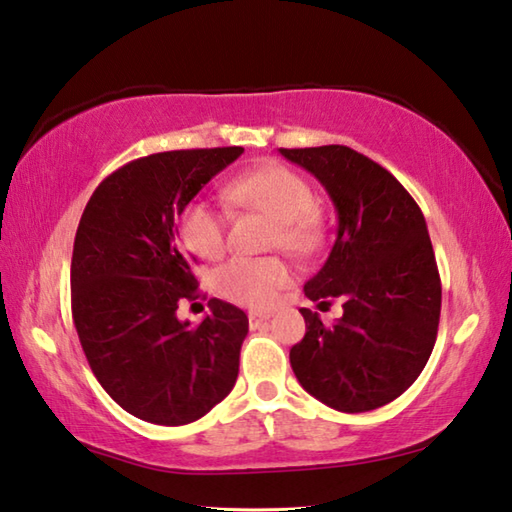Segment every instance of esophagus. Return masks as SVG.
Here are the masks:
<instances>
[{"label": "esophagus", "instance_id": "esophagus-1", "mask_svg": "<svg viewBox=\"0 0 512 512\" xmlns=\"http://www.w3.org/2000/svg\"><path fill=\"white\" fill-rule=\"evenodd\" d=\"M270 317V313H262V310H250L248 313V324L250 328H257L262 322H266V319Z\"/></svg>", "mask_w": 512, "mask_h": 512}]
</instances>
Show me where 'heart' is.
<instances>
[{"label": "heart", "instance_id": "b5f03b06", "mask_svg": "<svg viewBox=\"0 0 512 512\" xmlns=\"http://www.w3.org/2000/svg\"><path fill=\"white\" fill-rule=\"evenodd\" d=\"M228 195L246 208L275 219L273 246L293 255H313L322 246V228L315 215L317 195L302 175L282 164H266L237 177ZM179 233L199 257L217 259L226 250V219L219 210L195 199L179 217ZM293 268L279 257H233L215 273L217 293L230 302L268 308L293 284Z\"/></svg>", "mask_w": 512, "mask_h": 512}]
</instances>
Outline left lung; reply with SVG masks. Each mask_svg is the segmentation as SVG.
Here are the masks:
<instances>
[{
  "instance_id": "left-lung-1",
  "label": "left lung",
  "mask_w": 512,
  "mask_h": 512,
  "mask_svg": "<svg viewBox=\"0 0 512 512\" xmlns=\"http://www.w3.org/2000/svg\"><path fill=\"white\" fill-rule=\"evenodd\" d=\"M279 153L315 175L337 210L333 250L304 293L313 302L344 299L333 326L299 308L306 335L290 348V366L306 393L330 408L386 406L419 377L437 339L442 282L426 219L386 168L353 148Z\"/></svg>"
}]
</instances>
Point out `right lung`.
<instances>
[{
  "label": "right lung",
  "instance_id": "right-lung-1",
  "mask_svg": "<svg viewBox=\"0 0 512 512\" xmlns=\"http://www.w3.org/2000/svg\"><path fill=\"white\" fill-rule=\"evenodd\" d=\"M242 146L168 150L117 168L79 219L70 306L97 382L126 413L159 426L204 417L233 390L248 335L244 310L210 299L204 322H179L195 299V257L177 222Z\"/></svg>",
  "mask_w": 512,
  "mask_h": 512
}]
</instances>
